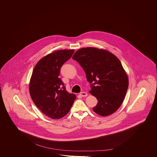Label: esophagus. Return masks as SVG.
I'll return each mask as SVG.
<instances>
[{"instance_id":"1","label":"esophagus","mask_w":157,"mask_h":157,"mask_svg":"<svg viewBox=\"0 0 157 157\" xmlns=\"http://www.w3.org/2000/svg\"><path fill=\"white\" fill-rule=\"evenodd\" d=\"M80 95L82 97H86L87 95V94L86 92H81L80 93Z\"/></svg>"}]
</instances>
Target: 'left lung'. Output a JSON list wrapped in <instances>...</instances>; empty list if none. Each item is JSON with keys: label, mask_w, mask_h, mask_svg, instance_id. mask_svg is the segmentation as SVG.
<instances>
[{"label": "left lung", "mask_w": 157, "mask_h": 157, "mask_svg": "<svg viewBox=\"0 0 157 157\" xmlns=\"http://www.w3.org/2000/svg\"><path fill=\"white\" fill-rule=\"evenodd\" d=\"M72 59L83 68L91 83L90 93L98 100L94 111L104 117L114 113L123 103L128 87L120 60L109 51L92 47L77 50Z\"/></svg>", "instance_id": "8db88e82"}]
</instances>
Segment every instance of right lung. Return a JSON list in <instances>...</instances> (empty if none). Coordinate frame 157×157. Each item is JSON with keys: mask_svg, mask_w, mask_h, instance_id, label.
Listing matches in <instances>:
<instances>
[{"mask_svg": "<svg viewBox=\"0 0 157 157\" xmlns=\"http://www.w3.org/2000/svg\"><path fill=\"white\" fill-rule=\"evenodd\" d=\"M74 50H59L41 58L33 69L29 84L30 96L44 114L54 120L65 116L76 99L68 93L59 76L60 68Z\"/></svg>", "mask_w": 157, "mask_h": 157, "instance_id": "right-lung-1", "label": "right lung"}]
</instances>
